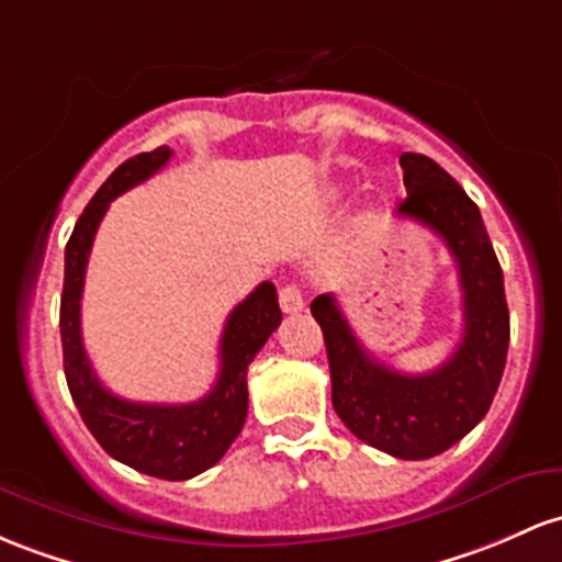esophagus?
<instances>
[{
  "label": "esophagus",
  "mask_w": 562,
  "mask_h": 562,
  "mask_svg": "<svg viewBox=\"0 0 562 562\" xmlns=\"http://www.w3.org/2000/svg\"><path fill=\"white\" fill-rule=\"evenodd\" d=\"M280 310L285 314H295L304 310V293H301L299 285L280 288Z\"/></svg>",
  "instance_id": "1"
}]
</instances>
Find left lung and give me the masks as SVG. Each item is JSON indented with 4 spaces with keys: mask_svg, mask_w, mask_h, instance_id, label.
Segmentation results:
<instances>
[{
    "mask_svg": "<svg viewBox=\"0 0 562 562\" xmlns=\"http://www.w3.org/2000/svg\"><path fill=\"white\" fill-rule=\"evenodd\" d=\"M408 189L400 215L440 234L459 269L464 336L448 362L422 375L397 373L368 355L330 293L312 301L330 362L333 408L355 437L397 459L448 451L488 413L509 347L504 274L483 215L435 159L400 157Z\"/></svg>",
    "mask_w": 562,
    "mask_h": 562,
    "instance_id": "8db88e82",
    "label": "left lung"
}]
</instances>
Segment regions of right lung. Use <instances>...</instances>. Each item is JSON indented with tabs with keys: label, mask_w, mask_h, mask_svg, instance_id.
I'll return each instance as SVG.
<instances>
[{
	"label": "right lung",
	"mask_w": 562,
	"mask_h": 562,
	"mask_svg": "<svg viewBox=\"0 0 562 562\" xmlns=\"http://www.w3.org/2000/svg\"><path fill=\"white\" fill-rule=\"evenodd\" d=\"M170 157L172 151L168 146L135 154L111 172L79 215L66 245L60 341H64V371L71 400L103 451L151 477L189 480L211 470L237 440L248 416V366L277 330L282 312L271 282H261L243 304L234 306L221 336L218 379L213 390L196 403H133L111 394L98 381L85 355L82 325H79V306H82L79 301H82L92 239L111 200L151 178L168 165Z\"/></svg>",
	"instance_id": "1"
}]
</instances>
